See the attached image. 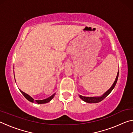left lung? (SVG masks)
I'll use <instances>...</instances> for the list:
<instances>
[{"instance_id":"1","label":"left lung","mask_w":133,"mask_h":133,"mask_svg":"<svg viewBox=\"0 0 133 133\" xmlns=\"http://www.w3.org/2000/svg\"><path fill=\"white\" fill-rule=\"evenodd\" d=\"M118 73H119V72L118 71L117 75V77L116 78V80H115V81H114L113 84H112V85H111V87H110V89L108 90L105 92V93L103 94L102 96H100V97H85V96H82L81 95H79L80 98L82 99V100L84 101V102H86V103H97L100 102L101 101H102L103 99L109 95L110 93H111V91L114 88V87H115L117 82V80H118Z\"/></svg>"}]
</instances>
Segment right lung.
<instances>
[{
	"mask_svg": "<svg viewBox=\"0 0 133 133\" xmlns=\"http://www.w3.org/2000/svg\"><path fill=\"white\" fill-rule=\"evenodd\" d=\"M20 91H21V93H22V94L24 96V97H25L27 100H29V102H31L32 103H37V104H44V103H49V102H50V101L52 100L54 96L55 95V93L53 94L52 96H51L50 97H49L48 98H46V99H44V100H35L34 99H33L31 97H30L29 95H28V94H26L25 93H24L23 91H22V90H20Z\"/></svg>",
	"mask_w": 133,
	"mask_h": 133,
	"instance_id": "right-lung-1",
	"label": "right lung"
}]
</instances>
